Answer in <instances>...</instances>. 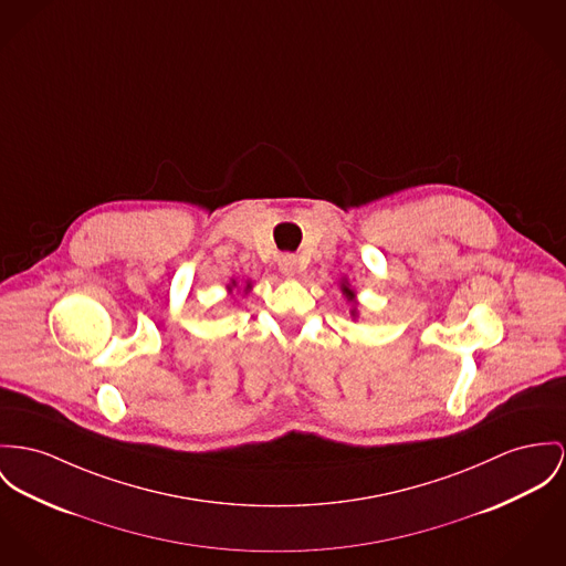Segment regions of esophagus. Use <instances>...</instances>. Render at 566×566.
I'll return each instance as SVG.
<instances>
[{"label":"esophagus","instance_id":"obj_1","mask_svg":"<svg viewBox=\"0 0 566 566\" xmlns=\"http://www.w3.org/2000/svg\"><path fill=\"white\" fill-rule=\"evenodd\" d=\"M277 269L284 277H293L297 273V259L293 254H282L277 259Z\"/></svg>","mask_w":566,"mask_h":566}]
</instances>
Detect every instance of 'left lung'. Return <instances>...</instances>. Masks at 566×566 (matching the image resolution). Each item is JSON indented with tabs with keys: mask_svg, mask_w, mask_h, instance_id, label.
<instances>
[{
	"mask_svg": "<svg viewBox=\"0 0 566 566\" xmlns=\"http://www.w3.org/2000/svg\"><path fill=\"white\" fill-rule=\"evenodd\" d=\"M340 291H343V295L347 297L348 304H350V316H353V321L359 316V312H357V307H359V302H357V293L350 289V284H348V280H343L340 282Z\"/></svg>",
	"mask_w": 566,
	"mask_h": 566,
	"instance_id": "1",
	"label": "left lung"
}]
</instances>
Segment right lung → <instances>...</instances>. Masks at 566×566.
<instances>
[{"label": "right lung", "instance_id": "right-lung-1", "mask_svg": "<svg viewBox=\"0 0 566 566\" xmlns=\"http://www.w3.org/2000/svg\"><path fill=\"white\" fill-rule=\"evenodd\" d=\"M252 289H254V282H252V280H245L243 284H239V280L230 277V282L226 284L228 295H241V297H248V295L252 293Z\"/></svg>", "mask_w": 566, "mask_h": 566}]
</instances>
